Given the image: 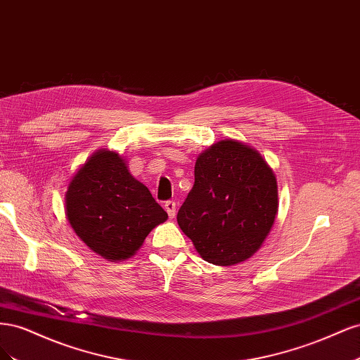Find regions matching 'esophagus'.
I'll list each match as a JSON object with an SVG mask.
<instances>
[{"label":"esophagus","mask_w":360,"mask_h":360,"mask_svg":"<svg viewBox=\"0 0 360 360\" xmlns=\"http://www.w3.org/2000/svg\"><path fill=\"white\" fill-rule=\"evenodd\" d=\"M163 207H165V210H167V213H168V216L171 217V219H172V217L174 216H176V209H177V205H176V202H174V201H167L165 202V205H163Z\"/></svg>","instance_id":"obj_1"}]
</instances>
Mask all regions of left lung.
Wrapping results in <instances>:
<instances>
[{
  "instance_id": "obj_1",
  "label": "left lung",
  "mask_w": 360,
  "mask_h": 360,
  "mask_svg": "<svg viewBox=\"0 0 360 360\" xmlns=\"http://www.w3.org/2000/svg\"><path fill=\"white\" fill-rule=\"evenodd\" d=\"M275 172L237 139L210 146L195 162V183L177 222L207 263L234 266L263 246L278 214Z\"/></svg>"
}]
</instances>
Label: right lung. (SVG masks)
<instances>
[{
    "label": "right lung",
    "mask_w": 360,
    "mask_h": 360,
    "mask_svg": "<svg viewBox=\"0 0 360 360\" xmlns=\"http://www.w3.org/2000/svg\"><path fill=\"white\" fill-rule=\"evenodd\" d=\"M64 204L76 236L112 263L135 255L150 231L168 219L147 186L129 172L126 159L108 148L94 151L76 171Z\"/></svg>",
    "instance_id": "add662e5"
}]
</instances>
